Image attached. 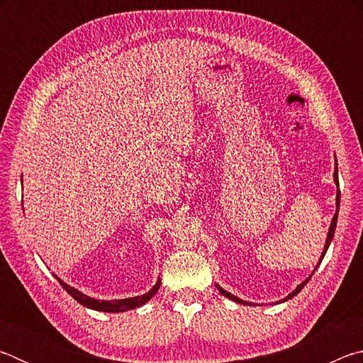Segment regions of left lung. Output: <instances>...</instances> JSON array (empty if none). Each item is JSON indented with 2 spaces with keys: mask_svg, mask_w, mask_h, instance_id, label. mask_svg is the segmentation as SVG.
Instances as JSON below:
<instances>
[{
  "mask_svg": "<svg viewBox=\"0 0 363 363\" xmlns=\"http://www.w3.org/2000/svg\"><path fill=\"white\" fill-rule=\"evenodd\" d=\"M335 162H336V157H335ZM333 177H335V184H336V187H337V192H336V213H335V216H333V219H331V224H330V229H328V233H327V240H325V247H323V251H322V256H320V259H318V262H317V266H315V269L312 270V274L309 275V277H307L303 284L301 285H298L296 286V290L294 291H291L290 294H288V296L285 298V299H281V303H284V301H288V299H291L293 296H296V294L303 290V288L306 286V284L307 281L311 280V277L312 275H314V272L317 270V267L320 266V262H322V259H323V256H325V253H327V250H328V247H330V243H331V240H333V235H335V229H336V223H337V211H340V181H337V167H336V169H335V174H333ZM216 288L219 290V293L223 294V296H225V298H229V299H232V301H235V303H238V304H245V306H253L251 303H247V301H243V299H240V298H237V296H233L232 293H229V291H225L224 288H220L218 284H216Z\"/></svg>",
  "mask_w": 363,
  "mask_h": 363,
  "instance_id": "1",
  "label": "left lung"
}]
</instances>
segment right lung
I'll return each mask as SVG.
<instances>
[{"label": "right lung", "mask_w": 363, "mask_h": 363, "mask_svg": "<svg viewBox=\"0 0 363 363\" xmlns=\"http://www.w3.org/2000/svg\"><path fill=\"white\" fill-rule=\"evenodd\" d=\"M54 277L59 280V284L62 285L64 290L70 294L73 299H77L79 304L88 307V309H94V311H102V312H126L131 309H136V307H140L145 304L147 301H150L153 296H155L160 285H162V280H157V284L150 288V291H147L145 294H140V296H134V298H125V299H110V301H101V299H94L84 294L82 291H78L77 288L70 286L69 284H65L62 279H59L56 274Z\"/></svg>", "instance_id": "right-lung-1"}]
</instances>
